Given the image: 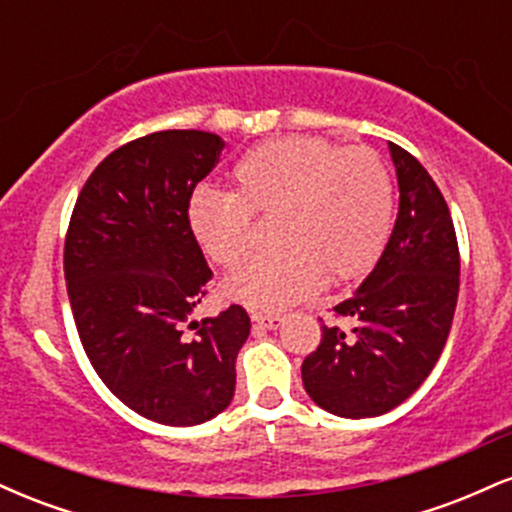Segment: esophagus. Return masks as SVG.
Returning a JSON list of instances; mask_svg holds the SVG:
<instances>
[{"mask_svg":"<svg viewBox=\"0 0 512 512\" xmlns=\"http://www.w3.org/2000/svg\"><path fill=\"white\" fill-rule=\"evenodd\" d=\"M252 322L260 327H267V330H276V327L284 322V317L281 315H274V313H252Z\"/></svg>","mask_w":512,"mask_h":512,"instance_id":"obj_1","label":"esophagus"}]
</instances>
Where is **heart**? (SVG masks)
Returning <instances> with one entry per match:
<instances>
[{
	"instance_id": "obj_1",
	"label": "heart",
	"mask_w": 512,
	"mask_h": 512,
	"mask_svg": "<svg viewBox=\"0 0 512 512\" xmlns=\"http://www.w3.org/2000/svg\"><path fill=\"white\" fill-rule=\"evenodd\" d=\"M233 192L202 187L187 202L192 238L219 267L248 252L252 216L269 219L279 250L252 257L223 281V293L255 310H279L332 281L370 272L395 223V187L366 146L339 149L317 137L264 142L231 170Z\"/></svg>"
}]
</instances>
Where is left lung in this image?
Segmentation results:
<instances>
[{
    "label": "left lung",
    "mask_w": 512,
    "mask_h": 512,
    "mask_svg": "<svg viewBox=\"0 0 512 512\" xmlns=\"http://www.w3.org/2000/svg\"><path fill=\"white\" fill-rule=\"evenodd\" d=\"M399 214L373 272L322 325L301 375L310 399L344 419L387 414L414 395L448 342L460 291V250L450 209L428 170L390 142Z\"/></svg>",
    "instance_id": "1"
}]
</instances>
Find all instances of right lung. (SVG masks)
Here are the masks:
<instances>
[{"label": "right lung", "mask_w": 512, "mask_h": 512, "mask_svg": "<svg viewBox=\"0 0 512 512\" xmlns=\"http://www.w3.org/2000/svg\"><path fill=\"white\" fill-rule=\"evenodd\" d=\"M223 139L166 129L134 139L86 180L64 240V279L84 351L113 395L144 419L197 426L236 392L250 317L231 305L195 322L211 269L187 226L197 182Z\"/></svg>", "instance_id": "add662e5"}]
</instances>
